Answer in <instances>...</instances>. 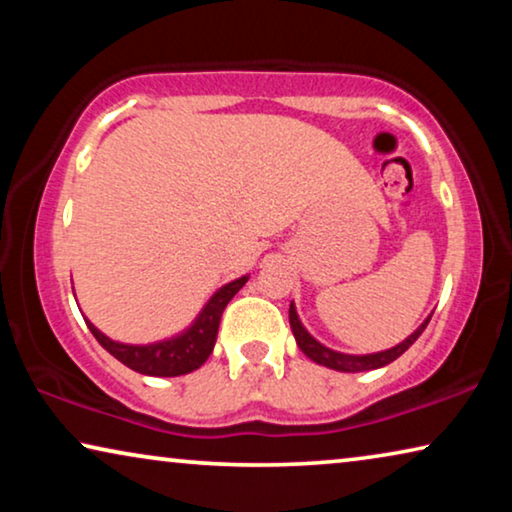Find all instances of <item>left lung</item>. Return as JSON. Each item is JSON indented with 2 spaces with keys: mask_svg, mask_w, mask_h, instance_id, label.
<instances>
[{
  "mask_svg": "<svg viewBox=\"0 0 512 512\" xmlns=\"http://www.w3.org/2000/svg\"><path fill=\"white\" fill-rule=\"evenodd\" d=\"M289 321H291V331H293V335H296L298 347L303 349V354L310 356L314 363H319V366H326V368H333V370H340V373H363V370H375V368L387 366V363H391V361H396L398 356H401L405 349H408L412 342H415L419 335L424 333V328L431 321V317L426 319L424 324L419 326L415 333L408 335V338H405L401 345L391 347V349H387V352L366 354V356H352V354L333 352V349H328V347L321 345V342L314 340L312 335L305 331L303 324H300V319H298L296 307H293V303L289 307Z\"/></svg>",
  "mask_w": 512,
  "mask_h": 512,
  "instance_id": "1",
  "label": "left lung"
}]
</instances>
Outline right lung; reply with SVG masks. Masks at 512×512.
Masks as SVG:
<instances>
[{
  "instance_id": "obj_1",
  "label": "right lung",
  "mask_w": 512,
  "mask_h": 512,
  "mask_svg": "<svg viewBox=\"0 0 512 512\" xmlns=\"http://www.w3.org/2000/svg\"><path fill=\"white\" fill-rule=\"evenodd\" d=\"M249 277H240L235 282H230L214 293L205 305V310L200 312V317L195 319V324L184 331L177 338L153 342V345H123V342L109 340L107 335L97 331V328L86 321L90 333L95 335L97 342L107 349L111 356H116L123 366L142 375H156V377H177L198 370L202 363L212 354L216 333H219L221 314L226 310V305L233 300L237 291L247 284Z\"/></svg>"
}]
</instances>
